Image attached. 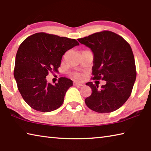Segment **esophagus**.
<instances>
[{"mask_svg":"<svg viewBox=\"0 0 151 151\" xmlns=\"http://www.w3.org/2000/svg\"><path fill=\"white\" fill-rule=\"evenodd\" d=\"M74 85H75V86H83V84H81V83H77V82H74Z\"/></svg>","mask_w":151,"mask_h":151,"instance_id":"34e87169","label":"esophagus"}]
</instances>
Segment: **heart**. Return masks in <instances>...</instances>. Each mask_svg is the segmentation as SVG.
<instances>
[{
  "label": "heart",
  "mask_w": 151,
  "mask_h": 151,
  "mask_svg": "<svg viewBox=\"0 0 151 151\" xmlns=\"http://www.w3.org/2000/svg\"><path fill=\"white\" fill-rule=\"evenodd\" d=\"M73 76L78 81H82V80H83L84 78V75L83 73H75L73 74Z\"/></svg>",
  "instance_id": "1"
}]
</instances>
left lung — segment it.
<instances>
[{
    "label": "left lung",
    "mask_w": 151,
    "mask_h": 151,
    "mask_svg": "<svg viewBox=\"0 0 151 151\" xmlns=\"http://www.w3.org/2000/svg\"><path fill=\"white\" fill-rule=\"evenodd\" d=\"M78 41L91 49L94 55L93 79L106 82L101 89L92 82L86 84L92 89V94L85 99L86 106L98 113L117 110L129 98L136 80L135 59L130 45L110 31L95 33Z\"/></svg>",
    "instance_id": "1"
}]
</instances>
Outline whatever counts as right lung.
Instances as JSON below:
<instances>
[{
  "label": "right lung",
  "instance_id": "right-lung-1",
  "mask_svg": "<svg viewBox=\"0 0 151 151\" xmlns=\"http://www.w3.org/2000/svg\"><path fill=\"white\" fill-rule=\"evenodd\" d=\"M78 45L75 39L43 32L30 35L21 43L14 76L23 99L32 108L49 112L62 105L73 81L61 77L53 85L47 83L46 76L52 70L57 72L65 52Z\"/></svg>",
  "mask_w": 151,
  "mask_h": 151
}]
</instances>
